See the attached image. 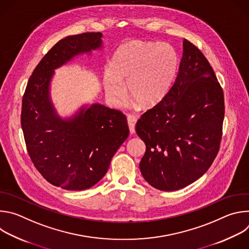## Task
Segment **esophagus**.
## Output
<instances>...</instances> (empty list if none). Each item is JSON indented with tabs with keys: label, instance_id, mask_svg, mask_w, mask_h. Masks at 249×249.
Returning a JSON list of instances; mask_svg holds the SVG:
<instances>
[{
	"label": "esophagus",
	"instance_id": "obj_1",
	"mask_svg": "<svg viewBox=\"0 0 249 249\" xmlns=\"http://www.w3.org/2000/svg\"><path fill=\"white\" fill-rule=\"evenodd\" d=\"M127 121H128V126H129L130 133L131 134L135 133V126H136V123H137V117L133 114H129L127 116Z\"/></svg>",
	"mask_w": 249,
	"mask_h": 249
}]
</instances>
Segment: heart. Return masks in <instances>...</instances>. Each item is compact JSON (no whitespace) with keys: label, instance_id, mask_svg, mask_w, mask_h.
<instances>
[{"label":"heart","instance_id":"heart-1","mask_svg":"<svg viewBox=\"0 0 249 249\" xmlns=\"http://www.w3.org/2000/svg\"><path fill=\"white\" fill-rule=\"evenodd\" d=\"M178 64V54L166 42H130L116 54L113 67L104 70L106 97L113 105H120L126 91V80L133 102L153 107L167 95Z\"/></svg>","mask_w":249,"mask_h":249}]
</instances>
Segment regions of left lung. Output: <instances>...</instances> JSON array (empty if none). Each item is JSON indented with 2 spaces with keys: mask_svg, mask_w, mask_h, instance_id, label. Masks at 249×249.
Returning <instances> with one entry per match:
<instances>
[{
  "mask_svg": "<svg viewBox=\"0 0 249 249\" xmlns=\"http://www.w3.org/2000/svg\"><path fill=\"white\" fill-rule=\"evenodd\" d=\"M224 117V92L214 70L199 48L184 39L173 86L136 124L146 144L140 162L146 181L174 191L199 179L220 150Z\"/></svg>",
  "mask_w": 249,
  "mask_h": 249,
  "instance_id": "8db88e82",
  "label": "left lung"
}]
</instances>
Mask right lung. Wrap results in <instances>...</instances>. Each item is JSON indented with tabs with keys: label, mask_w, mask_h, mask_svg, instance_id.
<instances>
[{
	"label": "right lung",
	"mask_w": 249,
	"mask_h": 249,
	"mask_svg": "<svg viewBox=\"0 0 249 249\" xmlns=\"http://www.w3.org/2000/svg\"><path fill=\"white\" fill-rule=\"evenodd\" d=\"M101 37L100 32H86L58 41L34 69L22 97L20 123L27 153L49 183L66 190L96 184L129 136L126 116L119 110L93 103L62 119L50 99L54 70L100 48Z\"/></svg>",
	"instance_id": "add662e5"
}]
</instances>
